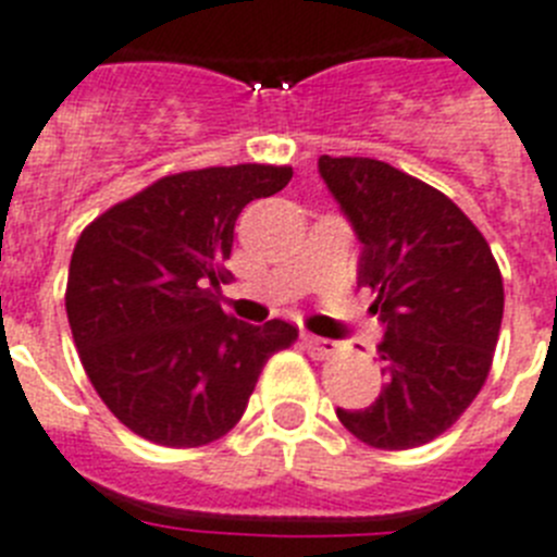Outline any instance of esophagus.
Wrapping results in <instances>:
<instances>
[{
  "label": "esophagus",
  "mask_w": 557,
  "mask_h": 557,
  "mask_svg": "<svg viewBox=\"0 0 557 557\" xmlns=\"http://www.w3.org/2000/svg\"><path fill=\"white\" fill-rule=\"evenodd\" d=\"M302 345H306V350L311 352L313 359H327V356H333V350H336V342L313 336V333H302Z\"/></svg>",
  "instance_id": "obj_1"
}]
</instances>
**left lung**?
Instances as JSON below:
<instances>
[{
    "instance_id": "left-lung-1",
    "label": "left lung",
    "mask_w": 557,
    "mask_h": 557,
    "mask_svg": "<svg viewBox=\"0 0 557 557\" xmlns=\"http://www.w3.org/2000/svg\"><path fill=\"white\" fill-rule=\"evenodd\" d=\"M327 190L361 240L359 285L372 313L384 389L336 409L347 432L384 451L423 446L480 395L499 342L505 288L485 235L451 198L370 157H319Z\"/></svg>"
}]
</instances>
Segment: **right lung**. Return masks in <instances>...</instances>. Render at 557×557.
I'll list each match as a JSON object with an SVG mask.
<instances>
[{"instance_id":"obj_1","label":"right lung","mask_w":557,"mask_h":557,"mask_svg":"<svg viewBox=\"0 0 557 557\" xmlns=\"http://www.w3.org/2000/svg\"><path fill=\"white\" fill-rule=\"evenodd\" d=\"M288 164H232L157 178L91 221L70 260L66 317L103 404L134 434L198 448L244 418L263 364L297 342L272 319L219 306L235 221L292 182Z\"/></svg>"}]
</instances>
